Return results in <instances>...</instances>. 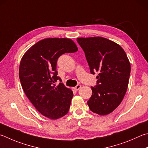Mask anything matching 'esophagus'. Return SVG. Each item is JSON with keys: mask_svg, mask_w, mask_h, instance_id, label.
Masks as SVG:
<instances>
[{"mask_svg": "<svg viewBox=\"0 0 148 148\" xmlns=\"http://www.w3.org/2000/svg\"><path fill=\"white\" fill-rule=\"evenodd\" d=\"M81 87H82V85H77L76 87H74V89L76 90H78L80 88H81Z\"/></svg>", "mask_w": 148, "mask_h": 148, "instance_id": "34e87169", "label": "esophagus"}]
</instances>
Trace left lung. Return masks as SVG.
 <instances>
[{
	"mask_svg": "<svg viewBox=\"0 0 148 148\" xmlns=\"http://www.w3.org/2000/svg\"><path fill=\"white\" fill-rule=\"evenodd\" d=\"M84 51L91 74L98 73L97 83L87 101L91 111L111 113L122 102L127 90L131 65L119 45L101 37L77 39Z\"/></svg>",
	"mask_w": 148,
	"mask_h": 148,
	"instance_id": "8db88e82",
	"label": "left lung"
}]
</instances>
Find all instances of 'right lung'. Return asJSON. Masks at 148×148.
Listing matches in <instances>:
<instances>
[{
	"label": "right lung",
	"instance_id": "obj_1",
	"mask_svg": "<svg viewBox=\"0 0 148 148\" xmlns=\"http://www.w3.org/2000/svg\"><path fill=\"white\" fill-rule=\"evenodd\" d=\"M77 51L71 39L48 38L33 45L21 59L18 75L24 92L37 111L48 119H60L69 112L73 92L61 83L56 66L61 55ZM58 80L60 83L56 86Z\"/></svg>",
	"mask_w": 148,
	"mask_h": 148
}]
</instances>
